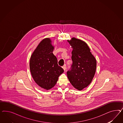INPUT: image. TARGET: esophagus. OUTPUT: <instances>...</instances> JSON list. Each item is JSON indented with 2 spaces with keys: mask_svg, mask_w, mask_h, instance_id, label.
I'll return each instance as SVG.
<instances>
[{
  "mask_svg": "<svg viewBox=\"0 0 123 123\" xmlns=\"http://www.w3.org/2000/svg\"><path fill=\"white\" fill-rule=\"evenodd\" d=\"M62 68H63V70H64V71H65V70H66V66H65V65H64V66H63Z\"/></svg>",
  "mask_w": 123,
  "mask_h": 123,
  "instance_id": "1",
  "label": "esophagus"
}]
</instances>
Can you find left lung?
<instances>
[{"label":"left lung","instance_id":"left-lung-1","mask_svg":"<svg viewBox=\"0 0 123 123\" xmlns=\"http://www.w3.org/2000/svg\"><path fill=\"white\" fill-rule=\"evenodd\" d=\"M68 41L73 50V64L71 69L67 71V77L71 84L80 91L92 81L96 73L97 61L84 41L74 37Z\"/></svg>","mask_w":123,"mask_h":123}]
</instances>
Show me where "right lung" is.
<instances>
[{
  "label": "right lung",
  "instance_id": "add662e5",
  "mask_svg": "<svg viewBox=\"0 0 123 123\" xmlns=\"http://www.w3.org/2000/svg\"><path fill=\"white\" fill-rule=\"evenodd\" d=\"M54 47L51 41L45 38L39 43L31 57L30 69L35 82L45 89H50L56 84L64 70L58 64L53 53Z\"/></svg>",
  "mask_w": 123,
  "mask_h": 123
}]
</instances>
